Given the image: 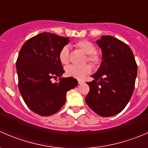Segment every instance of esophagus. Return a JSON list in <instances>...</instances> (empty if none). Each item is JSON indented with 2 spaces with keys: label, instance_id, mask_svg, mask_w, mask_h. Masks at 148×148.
I'll use <instances>...</instances> for the list:
<instances>
[{
  "label": "esophagus",
  "instance_id": "esophagus-1",
  "mask_svg": "<svg viewBox=\"0 0 148 148\" xmlns=\"http://www.w3.org/2000/svg\"><path fill=\"white\" fill-rule=\"evenodd\" d=\"M78 83L79 84H82V83H84V81L83 80H81V79H79L78 80Z\"/></svg>",
  "mask_w": 148,
  "mask_h": 148
}]
</instances>
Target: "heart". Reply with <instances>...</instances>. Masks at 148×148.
Here are the masks:
<instances>
[{
  "mask_svg": "<svg viewBox=\"0 0 148 148\" xmlns=\"http://www.w3.org/2000/svg\"><path fill=\"white\" fill-rule=\"evenodd\" d=\"M75 46L86 54L85 62L89 63L94 68H97L102 63V58L99 53L96 51V46L92 42L86 39L79 40L75 44ZM59 59L62 64L66 65L69 62V49L67 46H64L59 52ZM89 64L82 66L70 65L66 66L65 73L66 76L82 79L85 76L90 74L92 67Z\"/></svg>",
  "mask_w": 148,
  "mask_h": 148,
  "instance_id": "1",
  "label": "heart"
}]
</instances>
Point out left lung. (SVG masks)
Here are the masks:
<instances>
[{"label": "left lung", "mask_w": 148, "mask_h": 148, "mask_svg": "<svg viewBox=\"0 0 148 148\" xmlns=\"http://www.w3.org/2000/svg\"><path fill=\"white\" fill-rule=\"evenodd\" d=\"M102 51L99 69L87 82L89 92L85 98L87 105L102 117L120 113L129 102L138 74V65L132 51L123 41L102 36L97 41Z\"/></svg>", "instance_id": "8db88e82"}]
</instances>
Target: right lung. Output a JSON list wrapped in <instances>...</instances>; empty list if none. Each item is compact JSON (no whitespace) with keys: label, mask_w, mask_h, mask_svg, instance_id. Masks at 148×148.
Segmentation results:
<instances>
[{"label":"right lung","mask_w":148,"mask_h":148,"mask_svg":"<svg viewBox=\"0 0 148 148\" xmlns=\"http://www.w3.org/2000/svg\"><path fill=\"white\" fill-rule=\"evenodd\" d=\"M69 37L41 33L23 44L16 61L18 89L26 105L41 116L57 112L64 104L66 92L78 84L74 77L64 78L59 52ZM59 78L53 83V79Z\"/></svg>","instance_id":"add662e5"}]
</instances>
